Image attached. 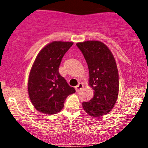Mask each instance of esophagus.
I'll return each instance as SVG.
<instances>
[{"label": "esophagus", "instance_id": "esophagus-1", "mask_svg": "<svg viewBox=\"0 0 148 148\" xmlns=\"http://www.w3.org/2000/svg\"><path fill=\"white\" fill-rule=\"evenodd\" d=\"M83 87H84L83 84H82V83H79L78 84V85H77L76 87H75V90H76L77 92H78V91H80V90H82V89L83 88Z\"/></svg>", "mask_w": 148, "mask_h": 148}]
</instances>
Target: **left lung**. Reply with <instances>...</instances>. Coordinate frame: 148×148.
Returning <instances> with one entry per match:
<instances>
[{
  "label": "left lung",
  "mask_w": 148,
  "mask_h": 148,
  "mask_svg": "<svg viewBox=\"0 0 148 148\" xmlns=\"http://www.w3.org/2000/svg\"><path fill=\"white\" fill-rule=\"evenodd\" d=\"M88 65L89 85L94 90L92 99L82 103L86 113L93 117L111 111L119 95V82L116 63L109 48L98 40L77 43Z\"/></svg>",
  "instance_id": "1"
}]
</instances>
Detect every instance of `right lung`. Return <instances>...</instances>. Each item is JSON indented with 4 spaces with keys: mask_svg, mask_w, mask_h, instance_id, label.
<instances>
[{
    "mask_svg": "<svg viewBox=\"0 0 148 148\" xmlns=\"http://www.w3.org/2000/svg\"><path fill=\"white\" fill-rule=\"evenodd\" d=\"M73 44L53 41L40 51L34 61L29 75L28 92L39 112L49 115L58 113L68 95L75 92L58 72L62 58Z\"/></svg>",
    "mask_w": 148,
    "mask_h": 148,
    "instance_id": "right-lung-1",
    "label": "right lung"
}]
</instances>
